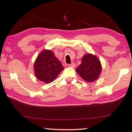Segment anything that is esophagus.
<instances>
[{"label":"esophagus","mask_w":132,"mask_h":132,"mask_svg":"<svg viewBox=\"0 0 132 132\" xmlns=\"http://www.w3.org/2000/svg\"><path fill=\"white\" fill-rule=\"evenodd\" d=\"M76 66V64L75 63H72L70 64H68V67H71V68H75Z\"/></svg>","instance_id":"esophagus-1"}]
</instances>
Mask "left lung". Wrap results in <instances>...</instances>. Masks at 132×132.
Instances as JSON below:
<instances>
[{"mask_svg":"<svg viewBox=\"0 0 132 132\" xmlns=\"http://www.w3.org/2000/svg\"><path fill=\"white\" fill-rule=\"evenodd\" d=\"M102 69L99 59L96 55L88 53L82 57L81 63L76 71L84 81L92 82L99 78Z\"/></svg>","mask_w":132,"mask_h":132,"instance_id":"8db88e82","label":"left lung"}]
</instances>
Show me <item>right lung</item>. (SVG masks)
Wrapping results in <instances>:
<instances>
[{
	"label": "right lung",
	"mask_w": 132,
	"mask_h": 132,
	"mask_svg": "<svg viewBox=\"0 0 132 132\" xmlns=\"http://www.w3.org/2000/svg\"><path fill=\"white\" fill-rule=\"evenodd\" d=\"M33 68L35 77L46 84L55 80L64 69L54 52L50 50H44L41 51L35 60Z\"/></svg>",
	"instance_id": "add662e5"
}]
</instances>
